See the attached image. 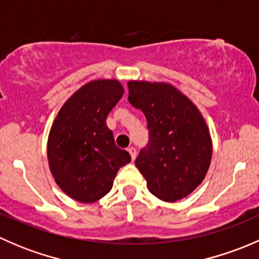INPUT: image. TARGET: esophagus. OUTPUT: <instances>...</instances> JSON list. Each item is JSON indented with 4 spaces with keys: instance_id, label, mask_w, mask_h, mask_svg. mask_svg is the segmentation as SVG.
<instances>
[{
    "instance_id": "34e87169",
    "label": "esophagus",
    "mask_w": 259,
    "mask_h": 259,
    "mask_svg": "<svg viewBox=\"0 0 259 259\" xmlns=\"http://www.w3.org/2000/svg\"><path fill=\"white\" fill-rule=\"evenodd\" d=\"M127 151H129L130 155H132L133 160H135V158H137V149H135L134 146H130V148H127Z\"/></svg>"
}]
</instances>
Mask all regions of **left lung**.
<instances>
[{
    "mask_svg": "<svg viewBox=\"0 0 259 259\" xmlns=\"http://www.w3.org/2000/svg\"><path fill=\"white\" fill-rule=\"evenodd\" d=\"M127 88V100L144 113L149 130L135 165L151 194L177 202L189 195L209 169V129L197 106L174 86L129 81Z\"/></svg>",
    "mask_w": 259,
    "mask_h": 259,
    "instance_id": "left-lung-1",
    "label": "left lung"
}]
</instances>
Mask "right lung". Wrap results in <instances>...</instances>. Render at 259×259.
<instances>
[{
    "instance_id": "obj_1",
    "label": "right lung",
    "mask_w": 259,
    "mask_h": 259,
    "mask_svg": "<svg viewBox=\"0 0 259 259\" xmlns=\"http://www.w3.org/2000/svg\"><path fill=\"white\" fill-rule=\"evenodd\" d=\"M122 94L117 80L90 81L62 105L50 130V170L62 192L77 202L93 203L108 194L117 170L132 160L106 125Z\"/></svg>"
}]
</instances>
